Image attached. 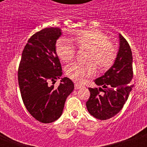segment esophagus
Listing matches in <instances>:
<instances>
[{
    "label": "esophagus",
    "mask_w": 147,
    "mask_h": 147,
    "mask_svg": "<svg viewBox=\"0 0 147 147\" xmlns=\"http://www.w3.org/2000/svg\"><path fill=\"white\" fill-rule=\"evenodd\" d=\"M82 88V85H80V84H75V89L76 90H78V89H80V88Z\"/></svg>",
    "instance_id": "1"
}]
</instances>
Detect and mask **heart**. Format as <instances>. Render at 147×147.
<instances>
[{"label":"heart","mask_w":147,"mask_h":147,"mask_svg":"<svg viewBox=\"0 0 147 147\" xmlns=\"http://www.w3.org/2000/svg\"><path fill=\"white\" fill-rule=\"evenodd\" d=\"M69 41L76 44L79 49H88L86 61L88 63H73L66 67L67 76L78 82H83L87 78L93 76L96 73V67L106 70L112 65L116 57V49L107 36L96 29L80 31L71 36ZM67 40L60 38L56 42V53L65 63L69 62L74 57L75 49Z\"/></svg>","instance_id":"b5f03b06"}]
</instances>
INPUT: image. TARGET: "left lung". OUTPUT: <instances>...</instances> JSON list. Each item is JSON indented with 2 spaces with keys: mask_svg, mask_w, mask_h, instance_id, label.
Listing matches in <instances>:
<instances>
[{
  "mask_svg": "<svg viewBox=\"0 0 147 147\" xmlns=\"http://www.w3.org/2000/svg\"><path fill=\"white\" fill-rule=\"evenodd\" d=\"M119 38V51L113 65L105 74L94 80L101 87L88 88L90 96L86 102L87 109L90 115L100 120H107L119 113L132 89V51L129 43L120 34Z\"/></svg>",
  "mask_w": 147,
  "mask_h": 147,
  "instance_id": "obj_1",
  "label": "left lung"
}]
</instances>
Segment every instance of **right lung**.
I'll use <instances>...</instances> for the list:
<instances>
[{"instance_id":"obj_1","label":"right lung","mask_w":147,"mask_h":147,"mask_svg":"<svg viewBox=\"0 0 147 147\" xmlns=\"http://www.w3.org/2000/svg\"><path fill=\"white\" fill-rule=\"evenodd\" d=\"M62 34L61 28L51 27L32 35L23 49L18 69L23 103L28 113L42 123H51L60 117L66 98L74 89L67 77L61 78L57 88L47 84L62 76L55 48Z\"/></svg>"}]
</instances>
